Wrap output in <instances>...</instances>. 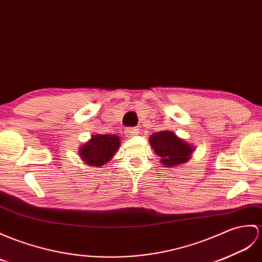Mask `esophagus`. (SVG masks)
Here are the masks:
<instances>
[{
    "label": "esophagus",
    "instance_id": "34e87169",
    "mask_svg": "<svg viewBox=\"0 0 262 262\" xmlns=\"http://www.w3.org/2000/svg\"><path fill=\"white\" fill-rule=\"evenodd\" d=\"M138 134V128L137 127H129V128H127L125 130V135L126 137H132V136H135Z\"/></svg>",
    "mask_w": 262,
    "mask_h": 262
}]
</instances>
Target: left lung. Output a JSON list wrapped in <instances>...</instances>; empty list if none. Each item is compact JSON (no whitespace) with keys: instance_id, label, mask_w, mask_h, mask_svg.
Instances as JSON below:
<instances>
[{"instance_id":"8db88e82","label":"left lung","mask_w":262,"mask_h":262,"mask_svg":"<svg viewBox=\"0 0 262 262\" xmlns=\"http://www.w3.org/2000/svg\"><path fill=\"white\" fill-rule=\"evenodd\" d=\"M149 143L161 163L166 167L186 163L193 153L192 146L169 130L154 133L149 137Z\"/></svg>"}]
</instances>
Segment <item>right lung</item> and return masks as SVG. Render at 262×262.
Returning <instances> with one entry per match:
<instances>
[{
	"label": "right lung",
	"mask_w": 262,
	"mask_h": 262,
	"mask_svg": "<svg viewBox=\"0 0 262 262\" xmlns=\"http://www.w3.org/2000/svg\"><path fill=\"white\" fill-rule=\"evenodd\" d=\"M119 137L116 135H94L90 141L81 146V160L90 166L99 167L109 162L119 147Z\"/></svg>",
	"instance_id": "1"
}]
</instances>
